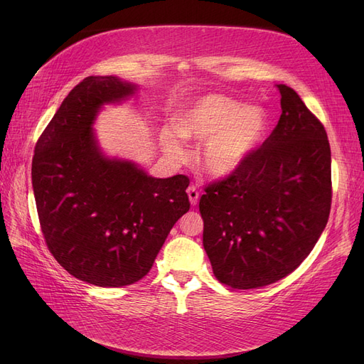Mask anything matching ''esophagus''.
<instances>
[{"instance_id": "34e87169", "label": "esophagus", "mask_w": 364, "mask_h": 364, "mask_svg": "<svg viewBox=\"0 0 364 364\" xmlns=\"http://www.w3.org/2000/svg\"><path fill=\"white\" fill-rule=\"evenodd\" d=\"M186 194H188V199H190V203L193 206L197 205V202H199V191H197L196 186H190L188 190H186Z\"/></svg>"}]
</instances>
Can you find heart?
<instances>
[{
  "instance_id": "1",
  "label": "heart",
  "mask_w": 364,
  "mask_h": 364,
  "mask_svg": "<svg viewBox=\"0 0 364 364\" xmlns=\"http://www.w3.org/2000/svg\"><path fill=\"white\" fill-rule=\"evenodd\" d=\"M267 130V115L258 106H243L220 94L196 98L178 121V132L162 134V147L174 159L185 156L182 139L203 142L200 168L211 178L235 174L257 150Z\"/></svg>"
}]
</instances>
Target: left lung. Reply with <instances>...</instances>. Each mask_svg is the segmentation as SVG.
I'll return each instance as SVG.
<instances>
[{
    "mask_svg": "<svg viewBox=\"0 0 364 364\" xmlns=\"http://www.w3.org/2000/svg\"><path fill=\"white\" fill-rule=\"evenodd\" d=\"M277 87L282 114L272 135L235 174L208 186L199 203L215 278L240 290L299 267L331 209L326 132L291 87Z\"/></svg>",
    "mask_w": 364,
    "mask_h": 364,
    "instance_id": "left-lung-1",
    "label": "left lung"
}]
</instances>
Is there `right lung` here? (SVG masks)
I'll list each match as a JSON object with an SVG mask.
<instances>
[{"label":"right lung","mask_w":364,"mask_h":364,"mask_svg":"<svg viewBox=\"0 0 364 364\" xmlns=\"http://www.w3.org/2000/svg\"><path fill=\"white\" fill-rule=\"evenodd\" d=\"M139 86L90 75L65 97L36 142L31 183L47 246L74 278L124 287L144 278L174 223L188 213L183 174L153 178L139 164L107 156L94 124Z\"/></svg>","instance_id":"obj_1"}]
</instances>
